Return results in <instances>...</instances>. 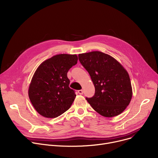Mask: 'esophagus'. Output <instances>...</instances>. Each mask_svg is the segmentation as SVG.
<instances>
[{
  "instance_id": "34e87169",
  "label": "esophagus",
  "mask_w": 158,
  "mask_h": 158,
  "mask_svg": "<svg viewBox=\"0 0 158 158\" xmlns=\"http://www.w3.org/2000/svg\"><path fill=\"white\" fill-rule=\"evenodd\" d=\"M83 90L82 89H80V90H78V94H80V95H82L83 94Z\"/></svg>"
}]
</instances>
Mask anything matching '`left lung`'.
<instances>
[{
  "label": "left lung",
  "instance_id": "left-lung-1",
  "mask_svg": "<svg viewBox=\"0 0 158 158\" xmlns=\"http://www.w3.org/2000/svg\"><path fill=\"white\" fill-rule=\"evenodd\" d=\"M79 60L89 73L95 86V95L86 98L88 102L105 117L122 113L132 96L127 70L114 57L100 51L79 54Z\"/></svg>",
  "mask_w": 158,
  "mask_h": 158
}]
</instances>
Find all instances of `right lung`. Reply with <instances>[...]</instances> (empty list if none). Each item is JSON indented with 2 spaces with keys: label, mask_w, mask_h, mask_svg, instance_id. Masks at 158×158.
<instances>
[{
  "label": "right lung",
  "mask_w": 158,
  "mask_h": 158,
  "mask_svg": "<svg viewBox=\"0 0 158 158\" xmlns=\"http://www.w3.org/2000/svg\"><path fill=\"white\" fill-rule=\"evenodd\" d=\"M77 60L76 54H57L37 68L29 85L28 95L40 114L53 118L70 108L76 95L69 87L67 72Z\"/></svg>",
  "instance_id": "obj_1"
}]
</instances>
